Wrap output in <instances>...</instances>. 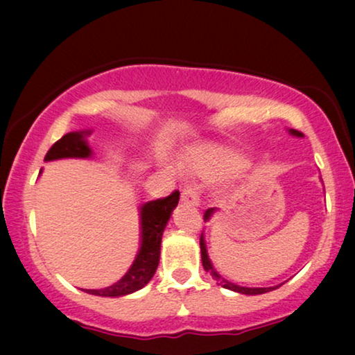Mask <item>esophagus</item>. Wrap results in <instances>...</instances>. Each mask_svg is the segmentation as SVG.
I'll list each match as a JSON object with an SVG mask.
<instances>
[{"instance_id":"obj_1","label":"esophagus","mask_w":355,"mask_h":355,"mask_svg":"<svg viewBox=\"0 0 355 355\" xmlns=\"http://www.w3.org/2000/svg\"><path fill=\"white\" fill-rule=\"evenodd\" d=\"M181 198H182L184 202L192 203V205H198V202H200V192H198L197 187L189 186V187H186L182 191Z\"/></svg>"}]
</instances>
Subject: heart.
Wrapping results in <instances>:
<instances>
[{
    "label": "heart",
    "instance_id": "heart-1",
    "mask_svg": "<svg viewBox=\"0 0 355 355\" xmlns=\"http://www.w3.org/2000/svg\"><path fill=\"white\" fill-rule=\"evenodd\" d=\"M186 162L192 173L207 179L223 176L230 171L244 173L249 168V164L242 162L237 150L225 147V145H210V147L193 150Z\"/></svg>",
    "mask_w": 355,
    "mask_h": 355
}]
</instances>
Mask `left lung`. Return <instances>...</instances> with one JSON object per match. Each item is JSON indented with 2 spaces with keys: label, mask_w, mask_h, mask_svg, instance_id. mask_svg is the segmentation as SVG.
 Instances as JSON below:
<instances>
[{
  "label": "left lung",
  "mask_w": 355,
  "mask_h": 355,
  "mask_svg": "<svg viewBox=\"0 0 355 355\" xmlns=\"http://www.w3.org/2000/svg\"><path fill=\"white\" fill-rule=\"evenodd\" d=\"M289 132L293 134V135H295V137H302V132H299V130L291 129ZM215 211H216V208H208V210L205 211V215H203V220H205V221L210 220V216ZM200 252H202V265H203V268H205V271H210L211 278L215 279V281H218V284L223 286V288L236 291V293H239V294H249V295L265 294V293H270V291H273V289L278 288V286H276V288H275V286H273V288H242V286H237L234 283H230V281H226L225 278H221V276L215 271V268H213L210 259H208L207 245H205V241H203V234L200 236Z\"/></svg>",
  "instance_id": "1"
}]
</instances>
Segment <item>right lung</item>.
<instances>
[{
  "instance_id": "right-lung-1",
  "label": "right lung",
  "mask_w": 355,
  "mask_h": 355,
  "mask_svg": "<svg viewBox=\"0 0 355 355\" xmlns=\"http://www.w3.org/2000/svg\"><path fill=\"white\" fill-rule=\"evenodd\" d=\"M87 135H90V130L62 135L48 150L45 162L60 158H89L92 148ZM178 202L179 191H174L171 196L144 203L140 207V227H142L140 237H142V242H140L139 254L135 257L132 266L118 283L105 289H85V293L101 295V297H119V295H128L142 289L153 278L155 271L158 268L163 231Z\"/></svg>"
}]
</instances>
